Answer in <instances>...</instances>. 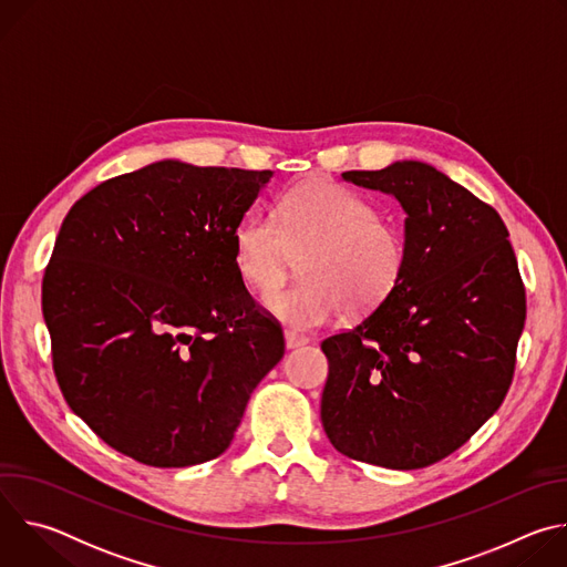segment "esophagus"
Instances as JSON below:
<instances>
[{
    "instance_id": "1",
    "label": "esophagus",
    "mask_w": 567,
    "mask_h": 567,
    "mask_svg": "<svg viewBox=\"0 0 567 567\" xmlns=\"http://www.w3.org/2000/svg\"><path fill=\"white\" fill-rule=\"evenodd\" d=\"M285 343H287V350H296V348L307 346V343H309V339H307V337H302V334H298V332L287 330V332H285Z\"/></svg>"
}]
</instances>
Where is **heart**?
Here are the masks:
<instances>
[{"instance_id": "obj_1", "label": "heart", "mask_w": 567, "mask_h": 567, "mask_svg": "<svg viewBox=\"0 0 567 567\" xmlns=\"http://www.w3.org/2000/svg\"><path fill=\"white\" fill-rule=\"evenodd\" d=\"M302 282L271 291L265 307L293 330L326 326L348 307L374 309L401 280L409 262L403 233L381 219L379 206L332 182L287 190L276 217L249 215L233 233V260L249 289L278 287L302 256Z\"/></svg>"}]
</instances>
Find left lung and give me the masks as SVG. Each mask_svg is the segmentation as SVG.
Segmentation results:
<instances>
[{
  "label": "left lung",
  "mask_w": 567,
  "mask_h": 567,
  "mask_svg": "<svg viewBox=\"0 0 567 567\" xmlns=\"http://www.w3.org/2000/svg\"><path fill=\"white\" fill-rule=\"evenodd\" d=\"M343 179L401 204L409 262L357 328L320 343L330 361L322 429L352 460L424 468L457 451L512 385L527 305L509 230L422 161Z\"/></svg>",
  "instance_id": "8db88e82"
}]
</instances>
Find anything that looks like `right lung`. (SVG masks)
Here are the masks:
<instances>
[{"label":"right lung","mask_w":567,"mask_h":567,"mask_svg":"<svg viewBox=\"0 0 567 567\" xmlns=\"http://www.w3.org/2000/svg\"><path fill=\"white\" fill-rule=\"evenodd\" d=\"M271 175L156 161L66 213L42 280L53 372L118 453L161 468L221 455L282 359V328L233 260Z\"/></svg>","instance_id":"add662e5"}]
</instances>
